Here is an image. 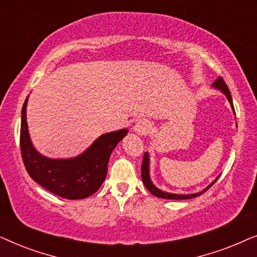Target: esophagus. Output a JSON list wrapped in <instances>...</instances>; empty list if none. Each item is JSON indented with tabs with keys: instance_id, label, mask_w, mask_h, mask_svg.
Returning <instances> with one entry per match:
<instances>
[{
	"instance_id": "1",
	"label": "esophagus",
	"mask_w": 257,
	"mask_h": 257,
	"mask_svg": "<svg viewBox=\"0 0 257 257\" xmlns=\"http://www.w3.org/2000/svg\"><path fill=\"white\" fill-rule=\"evenodd\" d=\"M151 127H152V124H151L149 120H139L138 122H136L135 126H133V131H135L137 135L144 136L151 131Z\"/></svg>"
}]
</instances>
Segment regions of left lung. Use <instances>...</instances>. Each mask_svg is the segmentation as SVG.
Masks as SVG:
<instances>
[{"instance_id": "8db88e82", "label": "left lung", "mask_w": 257, "mask_h": 257, "mask_svg": "<svg viewBox=\"0 0 257 257\" xmlns=\"http://www.w3.org/2000/svg\"><path fill=\"white\" fill-rule=\"evenodd\" d=\"M213 87H215V89L220 90L221 92H222L224 96L227 97L228 101H229L230 105H231V108H233L234 113H235V110H234V105H233V99H231V94L229 92V90H228V86L226 85V83L223 82V79L219 77L215 82L213 83ZM142 179H143V182L144 185H145V187L149 189L150 193H152L153 195L158 196V198H161V199H172V200H186V199H192V198H196V196L201 195L202 193H205L207 189L209 187H212V186L215 184V181L217 180V178L214 180L212 184H210L208 187H206L203 191L199 192V193H194V194H172V193H167V192H163L161 189L157 188L156 186L153 185V182L151 181V178H150V156L149 153H145L144 154V158H143V164H142Z\"/></svg>"}]
</instances>
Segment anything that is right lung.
<instances>
[{"mask_svg": "<svg viewBox=\"0 0 257 257\" xmlns=\"http://www.w3.org/2000/svg\"><path fill=\"white\" fill-rule=\"evenodd\" d=\"M27 104L28 97L22 107L20 147L31 179L49 192L69 200L85 199L96 193L106 177L112 151L127 135V130L105 133L75 158L51 159L38 153L31 143L27 124Z\"/></svg>", "mask_w": 257, "mask_h": 257, "instance_id": "obj_1", "label": "right lung"}]
</instances>
